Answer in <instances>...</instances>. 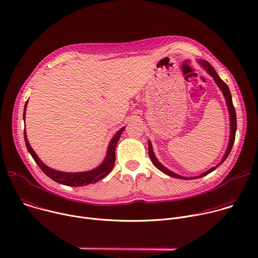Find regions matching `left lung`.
<instances>
[{
	"mask_svg": "<svg viewBox=\"0 0 258 258\" xmlns=\"http://www.w3.org/2000/svg\"><path fill=\"white\" fill-rule=\"evenodd\" d=\"M198 62H199V64L209 73V75L213 78V80H214V82L216 83V85H217V87L220 89V91L223 92V95H224V97H225V99H226V103H227V106H228V110H229V114H230V127H231V132H230V141H229V145H228V148H227V151H226V153H225V155H224V157H223V159H222V161H220L216 166H214V167H211L210 169H208L207 171H205V172H203V173H201L200 175H197V176H194V177H190V176H181V175H179V174H176V173H174L173 171H171V170H169L168 168H166L164 165H162L159 161H158V159L156 158V156H155V154H154V152H153V147H152V144H151V142L149 141L148 142V144H149V156H150V159L152 160V162H153V164L159 169V170H161L162 172H164L165 174H168V175H170V176H172V177H176V178H180V179H191V178H199V177H202V176H205V175H207L208 173H210L211 171H213L216 167H218L220 164H222L227 158H228V156H229V154H230V152H231V150H232V148H233V145H234V142H235V137H236V130H237V117H236V111H235V107H234V105H233V101H232V95H231V92H230V89H229V87L227 86V84L220 79L219 77H218V75L216 73V71L214 70V68L207 62V61H205V60H198Z\"/></svg>",
	"mask_w": 258,
	"mask_h": 258,
	"instance_id": "left-lung-1",
	"label": "left lung"
}]
</instances>
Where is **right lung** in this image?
Wrapping results in <instances>:
<instances>
[{"instance_id": "add662e5", "label": "right lung", "mask_w": 258, "mask_h": 258, "mask_svg": "<svg viewBox=\"0 0 258 258\" xmlns=\"http://www.w3.org/2000/svg\"><path fill=\"white\" fill-rule=\"evenodd\" d=\"M26 101L24 105V111H23V118L25 119V112H26V106H27ZM124 131V126L121 127L115 136L112 138V140L110 141L108 149H107V154L103 162L96 168L89 170V171H84V172H64V171H59L53 168H50L47 166L39 157L35 154L33 149L31 148L30 144L28 143L26 132L24 130V141L26 148L32 158L34 159L35 163L40 166V168L43 170L44 173H46L50 178L55 180L56 182L63 183V185L70 186V187H81V186H87L90 185V183H94L103 177H105L110 171L112 170L114 163H115V147L117 145V142L120 138V135Z\"/></svg>"}]
</instances>
